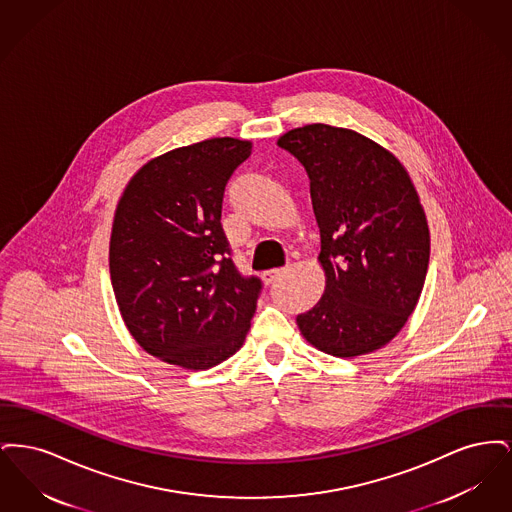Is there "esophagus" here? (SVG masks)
Instances as JSON below:
<instances>
[{"mask_svg":"<svg viewBox=\"0 0 512 512\" xmlns=\"http://www.w3.org/2000/svg\"><path fill=\"white\" fill-rule=\"evenodd\" d=\"M284 272H286L284 268H270V270L263 272V280H265V284H274Z\"/></svg>","mask_w":512,"mask_h":512,"instance_id":"obj_1","label":"esophagus"}]
</instances>
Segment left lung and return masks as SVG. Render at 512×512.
Here are the masks:
<instances>
[{"label": "left lung", "instance_id": "8db88e82", "mask_svg": "<svg viewBox=\"0 0 512 512\" xmlns=\"http://www.w3.org/2000/svg\"><path fill=\"white\" fill-rule=\"evenodd\" d=\"M278 146L305 167L326 288L297 315L305 340L334 357L372 353L413 313L430 261V230L409 172L363 134L328 124Z\"/></svg>", "mask_w": 512, "mask_h": 512}]
</instances>
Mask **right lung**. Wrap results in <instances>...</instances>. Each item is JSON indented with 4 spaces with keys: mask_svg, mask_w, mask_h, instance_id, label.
Here are the masks:
<instances>
[{
    "mask_svg": "<svg viewBox=\"0 0 512 512\" xmlns=\"http://www.w3.org/2000/svg\"><path fill=\"white\" fill-rule=\"evenodd\" d=\"M251 142L211 138L149 161L115 211L109 270L122 318L149 355L205 370L234 355L263 282L244 276L220 224Z\"/></svg>",
    "mask_w": 512,
    "mask_h": 512,
    "instance_id": "obj_1",
    "label": "right lung"
}]
</instances>
